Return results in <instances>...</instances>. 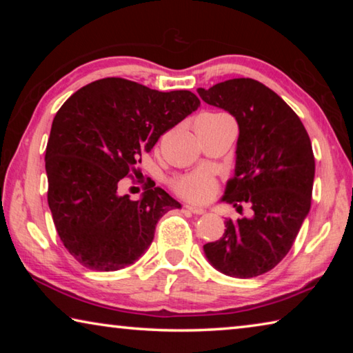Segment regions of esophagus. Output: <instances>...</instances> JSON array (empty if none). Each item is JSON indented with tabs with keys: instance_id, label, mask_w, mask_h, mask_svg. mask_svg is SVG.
Instances as JSON below:
<instances>
[{
	"instance_id": "esophagus-1",
	"label": "esophagus",
	"mask_w": 353,
	"mask_h": 353,
	"mask_svg": "<svg viewBox=\"0 0 353 353\" xmlns=\"http://www.w3.org/2000/svg\"><path fill=\"white\" fill-rule=\"evenodd\" d=\"M185 210H188V212L194 213V214H204V213H205L204 208H202V207H196V205H185Z\"/></svg>"
}]
</instances>
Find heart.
I'll return each mask as SVG.
<instances>
[{
  "label": "heart",
  "instance_id": "b5f03b06",
  "mask_svg": "<svg viewBox=\"0 0 353 353\" xmlns=\"http://www.w3.org/2000/svg\"><path fill=\"white\" fill-rule=\"evenodd\" d=\"M202 117H219V113H205ZM216 181L208 171H193L177 176L172 181V188L182 198L193 202H204L210 199L216 191Z\"/></svg>",
  "mask_w": 353,
  "mask_h": 353
}]
</instances>
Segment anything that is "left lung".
<instances>
[{"instance_id":"left-lung-1","label":"left lung","mask_w":353,"mask_h":353,"mask_svg":"<svg viewBox=\"0 0 353 353\" xmlns=\"http://www.w3.org/2000/svg\"><path fill=\"white\" fill-rule=\"evenodd\" d=\"M198 93L207 104L229 112L240 129L235 174L221 201L236 210L246 202L254 212L250 218H227L224 235L204 244V254L225 276H261L290 252L310 212L312 141L294 110L259 81L229 79Z\"/></svg>"}]
</instances>
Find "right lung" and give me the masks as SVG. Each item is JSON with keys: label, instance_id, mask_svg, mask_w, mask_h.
Segmentation results:
<instances>
[{"label": "right lung", "instance_id": "obj_1", "mask_svg": "<svg viewBox=\"0 0 353 353\" xmlns=\"http://www.w3.org/2000/svg\"><path fill=\"white\" fill-rule=\"evenodd\" d=\"M199 105L188 90L105 77L59 109L45 154L48 205L63 246L82 266L109 272L132 265L151 246L159 219L182 207L154 185L132 201L118 183Z\"/></svg>", "mask_w": 353, "mask_h": 353}]
</instances>
